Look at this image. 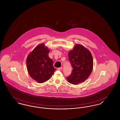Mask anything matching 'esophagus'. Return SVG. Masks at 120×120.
I'll return each instance as SVG.
<instances>
[{
    "label": "esophagus",
    "mask_w": 120,
    "mask_h": 120,
    "mask_svg": "<svg viewBox=\"0 0 120 120\" xmlns=\"http://www.w3.org/2000/svg\"><path fill=\"white\" fill-rule=\"evenodd\" d=\"M62 69H63V67H60V68H57V70L59 71H61L62 70Z\"/></svg>",
    "instance_id": "1"
}]
</instances>
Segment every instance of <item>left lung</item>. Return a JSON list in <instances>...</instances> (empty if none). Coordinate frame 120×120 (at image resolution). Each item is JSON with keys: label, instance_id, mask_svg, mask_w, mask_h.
Segmentation results:
<instances>
[{"label": "left lung", "instance_id": "1", "mask_svg": "<svg viewBox=\"0 0 120 120\" xmlns=\"http://www.w3.org/2000/svg\"><path fill=\"white\" fill-rule=\"evenodd\" d=\"M72 70L67 78L71 84L77 85L85 81L90 75L93 68V58L91 52L84 46L76 44L68 53Z\"/></svg>", "mask_w": 120, "mask_h": 120}]
</instances>
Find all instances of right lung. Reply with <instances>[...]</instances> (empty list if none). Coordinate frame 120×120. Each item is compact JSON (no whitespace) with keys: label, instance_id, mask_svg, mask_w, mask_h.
<instances>
[{"label":"right lung","instance_id":"add662e5","mask_svg":"<svg viewBox=\"0 0 120 120\" xmlns=\"http://www.w3.org/2000/svg\"><path fill=\"white\" fill-rule=\"evenodd\" d=\"M50 50L43 43L37 46L29 54L26 60L29 75L38 83L49 80L56 69L49 56Z\"/></svg>","mask_w":120,"mask_h":120}]
</instances>
